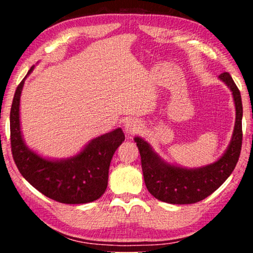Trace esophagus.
<instances>
[{"mask_svg": "<svg viewBox=\"0 0 253 253\" xmlns=\"http://www.w3.org/2000/svg\"><path fill=\"white\" fill-rule=\"evenodd\" d=\"M124 129H125L126 134L128 135H135L138 134L140 129H142V127H140V124L138 122L134 121V119H130V121L126 122Z\"/></svg>", "mask_w": 253, "mask_h": 253, "instance_id": "obj_1", "label": "esophagus"}]
</instances>
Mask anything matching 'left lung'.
Returning <instances> with one entry per match:
<instances>
[{
	"label": "left lung",
	"instance_id": "1",
	"mask_svg": "<svg viewBox=\"0 0 253 253\" xmlns=\"http://www.w3.org/2000/svg\"><path fill=\"white\" fill-rule=\"evenodd\" d=\"M219 78L231 89L235 105L233 136L220 160L200 169H183L164 162L147 142L135 137L145 184L149 193L157 200L170 204L200 202L216 191L233 172L242 146V101L240 90L229 72H222Z\"/></svg>",
	"mask_w": 253,
	"mask_h": 253
}]
</instances>
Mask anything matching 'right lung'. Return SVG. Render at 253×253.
Masks as SVG:
<instances>
[{
    "label": "right lung",
    "mask_w": 253,
    "mask_h": 253,
    "mask_svg": "<svg viewBox=\"0 0 253 253\" xmlns=\"http://www.w3.org/2000/svg\"><path fill=\"white\" fill-rule=\"evenodd\" d=\"M33 67L29 70L30 74ZM25 79V78H24ZM24 79L16 88L10 113L11 151L22 176L38 191L60 203L84 204L105 193L114 153L125 140L122 128L93 138L78 155L51 161L27 147L20 127V97Z\"/></svg>",
    "instance_id": "obj_1"
}]
</instances>
